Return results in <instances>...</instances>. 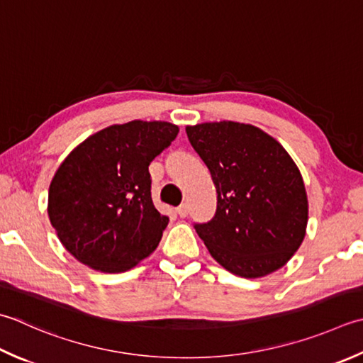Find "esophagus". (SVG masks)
Here are the masks:
<instances>
[{
    "mask_svg": "<svg viewBox=\"0 0 363 363\" xmlns=\"http://www.w3.org/2000/svg\"><path fill=\"white\" fill-rule=\"evenodd\" d=\"M176 212H177V216L179 217H187V214H189V208H187V204H181L179 208L176 209Z\"/></svg>",
    "mask_w": 363,
    "mask_h": 363,
    "instance_id": "1",
    "label": "esophagus"
}]
</instances>
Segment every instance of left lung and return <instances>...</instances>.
I'll use <instances>...</instances> for the list:
<instances>
[{
    "label": "left lung",
    "mask_w": 363,
    "mask_h": 363,
    "mask_svg": "<svg viewBox=\"0 0 363 363\" xmlns=\"http://www.w3.org/2000/svg\"><path fill=\"white\" fill-rule=\"evenodd\" d=\"M186 132L217 189L216 216L194 225L212 258L245 279L285 266L308 222L302 176L285 147L258 127L233 121Z\"/></svg>",
    "instance_id": "1"
}]
</instances>
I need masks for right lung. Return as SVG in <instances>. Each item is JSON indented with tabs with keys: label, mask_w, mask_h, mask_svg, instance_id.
Returning <instances> with one entry per match:
<instances>
[{
	"label": "right lung",
	"mask_w": 363,
	"mask_h": 363,
	"mask_svg": "<svg viewBox=\"0 0 363 363\" xmlns=\"http://www.w3.org/2000/svg\"><path fill=\"white\" fill-rule=\"evenodd\" d=\"M163 121H130L91 135L48 190V217L66 250L96 271L124 272L157 248L169 218L155 209L149 165L177 137Z\"/></svg>",
	"instance_id": "obj_1"
}]
</instances>
